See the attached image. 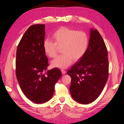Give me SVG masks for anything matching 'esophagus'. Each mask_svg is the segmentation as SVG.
<instances>
[{"label": "esophagus", "mask_w": 124, "mask_h": 124, "mask_svg": "<svg viewBox=\"0 0 124 124\" xmlns=\"http://www.w3.org/2000/svg\"><path fill=\"white\" fill-rule=\"evenodd\" d=\"M61 72H62V73L63 74H65L66 73V71L64 69H61Z\"/></svg>", "instance_id": "1"}]
</instances>
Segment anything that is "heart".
<instances>
[{
    "label": "heart",
    "mask_w": 124,
    "mask_h": 124,
    "mask_svg": "<svg viewBox=\"0 0 124 124\" xmlns=\"http://www.w3.org/2000/svg\"><path fill=\"white\" fill-rule=\"evenodd\" d=\"M51 38L54 42L47 39L43 42L46 55L54 58L59 52L60 49L63 53L52 61V66L54 67H68L73 60L76 62L81 59L88 49V37L83 31L61 27L52 34Z\"/></svg>",
    "instance_id": "obj_1"
}]
</instances>
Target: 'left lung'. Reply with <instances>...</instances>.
I'll return each mask as SVG.
<instances>
[{
	"label": "left lung",
	"instance_id": "8db88e82",
	"mask_svg": "<svg viewBox=\"0 0 124 124\" xmlns=\"http://www.w3.org/2000/svg\"><path fill=\"white\" fill-rule=\"evenodd\" d=\"M87 50L68 70L71 78L70 92L81 104L94 101L101 93L108 76V60L106 44L97 30L91 29Z\"/></svg>",
	"mask_w": 124,
	"mask_h": 124
}]
</instances>
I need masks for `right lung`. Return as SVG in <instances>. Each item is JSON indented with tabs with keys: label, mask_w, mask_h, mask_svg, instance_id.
<instances>
[{
	"label": "right lung",
	"mask_w": 124,
	"mask_h": 124,
	"mask_svg": "<svg viewBox=\"0 0 124 124\" xmlns=\"http://www.w3.org/2000/svg\"><path fill=\"white\" fill-rule=\"evenodd\" d=\"M45 26H30L19 42L16 54V73L19 85L26 97L36 103L51 99L55 84L62 75L57 68L44 73L49 66L43 49Z\"/></svg>",
	"instance_id": "obj_1"
}]
</instances>
